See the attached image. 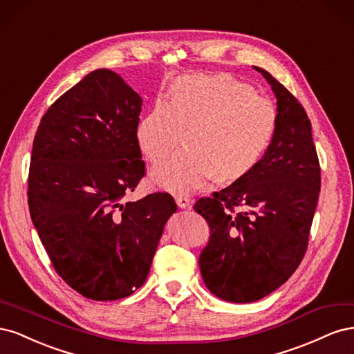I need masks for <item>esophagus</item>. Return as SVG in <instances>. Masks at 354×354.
<instances>
[{"label": "esophagus", "instance_id": "esophagus-1", "mask_svg": "<svg viewBox=\"0 0 354 354\" xmlns=\"http://www.w3.org/2000/svg\"><path fill=\"white\" fill-rule=\"evenodd\" d=\"M176 202L180 208H190L192 207V199L189 196H176Z\"/></svg>", "mask_w": 354, "mask_h": 354}]
</instances>
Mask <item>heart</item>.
Returning a JSON list of instances; mask_svg holds the SVG:
<instances>
[{"instance_id":"obj_1","label":"heart","mask_w":354,"mask_h":354,"mask_svg":"<svg viewBox=\"0 0 354 354\" xmlns=\"http://www.w3.org/2000/svg\"><path fill=\"white\" fill-rule=\"evenodd\" d=\"M277 112L270 99L227 73L186 75L155 100L137 127V143L152 164L178 152L153 171L174 194L201 187L211 177L236 181L252 171L272 145ZM187 134H184V130Z\"/></svg>"}]
</instances>
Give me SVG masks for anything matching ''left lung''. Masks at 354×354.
Listing matches in <instances>:
<instances>
[{"label":"left lung","mask_w":354,"mask_h":354,"mask_svg":"<svg viewBox=\"0 0 354 354\" xmlns=\"http://www.w3.org/2000/svg\"><path fill=\"white\" fill-rule=\"evenodd\" d=\"M254 68L277 99L272 145L245 177L194 207L211 229L199 257L203 282L232 303L257 301L292 276L307 251L320 190L319 158L304 108L269 72Z\"/></svg>","instance_id":"left-lung-1"}]
</instances>
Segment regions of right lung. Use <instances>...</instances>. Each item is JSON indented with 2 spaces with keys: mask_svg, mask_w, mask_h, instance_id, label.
Wrapping results in <instances>:
<instances>
[{
  "mask_svg": "<svg viewBox=\"0 0 354 354\" xmlns=\"http://www.w3.org/2000/svg\"><path fill=\"white\" fill-rule=\"evenodd\" d=\"M142 103L120 75L97 69L50 106L34 138L32 223L57 274L95 301L145 283L177 211L165 192L121 203L146 176L137 143Z\"/></svg>",
  "mask_w": 354,
  "mask_h": 354,
  "instance_id": "right-lung-1",
  "label": "right lung"
}]
</instances>
